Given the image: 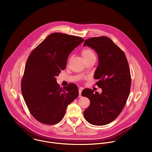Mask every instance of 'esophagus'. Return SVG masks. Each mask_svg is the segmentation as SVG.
<instances>
[{"label":"esophagus","instance_id":"obj_1","mask_svg":"<svg viewBox=\"0 0 152 152\" xmlns=\"http://www.w3.org/2000/svg\"><path fill=\"white\" fill-rule=\"evenodd\" d=\"M82 90H83L82 88H80L79 89V97H82V96H81V93H82Z\"/></svg>","mask_w":152,"mask_h":152}]
</instances>
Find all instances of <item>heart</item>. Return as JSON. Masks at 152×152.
<instances>
[{"label": "heart", "mask_w": 152, "mask_h": 152, "mask_svg": "<svg viewBox=\"0 0 152 152\" xmlns=\"http://www.w3.org/2000/svg\"><path fill=\"white\" fill-rule=\"evenodd\" d=\"M81 55L83 56V58H84V59L85 60V61H88L90 59H92V58H96V55H95L94 52L93 51V50H92L90 48H85V49H82L81 51ZM72 58V56L70 57L69 61L71 60Z\"/></svg>", "instance_id": "obj_1"}]
</instances>
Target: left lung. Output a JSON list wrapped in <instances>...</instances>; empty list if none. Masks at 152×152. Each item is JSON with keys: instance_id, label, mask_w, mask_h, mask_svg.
Segmentation results:
<instances>
[{"instance_id": "left-lung-1", "label": "left lung", "mask_w": 152, "mask_h": 152, "mask_svg": "<svg viewBox=\"0 0 152 152\" xmlns=\"http://www.w3.org/2000/svg\"><path fill=\"white\" fill-rule=\"evenodd\" d=\"M84 46L95 50L99 56L98 67L94 73L96 84L102 92L84 89L82 96L90 100L83 116L89 123L96 126L109 124L121 113L126 103L131 86L129 64L124 52L107 37L86 39Z\"/></svg>"}]
</instances>
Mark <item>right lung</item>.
Returning a JSON list of instances; mask_svg holds the SVG:
<instances>
[{
	"instance_id": "obj_1",
	"label": "right lung",
	"mask_w": 152,
	"mask_h": 152,
	"mask_svg": "<svg viewBox=\"0 0 152 152\" xmlns=\"http://www.w3.org/2000/svg\"><path fill=\"white\" fill-rule=\"evenodd\" d=\"M83 41L79 37L53 33L29 56L21 79V93L30 113L40 123H59L67 106L77 97L76 84L62 89L56 76L66 69L69 54Z\"/></svg>"
}]
</instances>
